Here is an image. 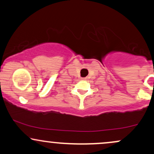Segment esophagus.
<instances>
[{
  "label": "esophagus",
  "instance_id": "obj_1",
  "mask_svg": "<svg viewBox=\"0 0 154 154\" xmlns=\"http://www.w3.org/2000/svg\"><path fill=\"white\" fill-rule=\"evenodd\" d=\"M83 79H87V78H86V77H85V78H82Z\"/></svg>",
  "mask_w": 154,
  "mask_h": 154
}]
</instances>
